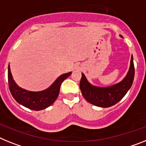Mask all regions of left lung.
<instances>
[{
	"label": "left lung",
	"instance_id": "1",
	"mask_svg": "<svg viewBox=\"0 0 146 146\" xmlns=\"http://www.w3.org/2000/svg\"><path fill=\"white\" fill-rule=\"evenodd\" d=\"M134 77V67L131 56L130 67L126 77L119 83L106 87H97L87 81L84 73H82L80 90L84 98L91 104L100 107H110L122 99L131 88Z\"/></svg>",
	"mask_w": 146,
	"mask_h": 146
}]
</instances>
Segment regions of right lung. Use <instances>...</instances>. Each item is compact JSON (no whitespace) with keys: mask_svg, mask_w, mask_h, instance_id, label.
<instances>
[{"mask_svg":"<svg viewBox=\"0 0 146 146\" xmlns=\"http://www.w3.org/2000/svg\"><path fill=\"white\" fill-rule=\"evenodd\" d=\"M72 72L61 75L46 90L39 92H32L21 88L15 83L10 66L8 67V82L9 90L17 103L30 110L39 111L50 106L57 98L60 86L64 79L70 76Z\"/></svg>","mask_w":146,"mask_h":146,"instance_id":"right-lung-1","label":"right lung"}]
</instances>
